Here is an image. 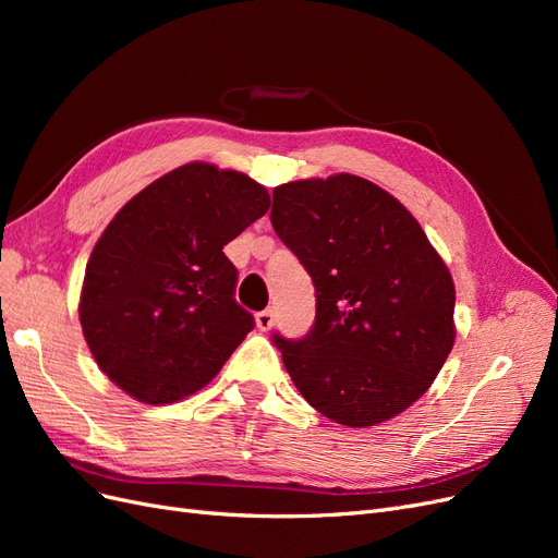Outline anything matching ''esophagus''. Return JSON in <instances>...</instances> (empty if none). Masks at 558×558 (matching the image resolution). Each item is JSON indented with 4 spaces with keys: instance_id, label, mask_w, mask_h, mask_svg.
Listing matches in <instances>:
<instances>
[{
    "instance_id": "obj_1",
    "label": "esophagus",
    "mask_w": 558,
    "mask_h": 558,
    "mask_svg": "<svg viewBox=\"0 0 558 558\" xmlns=\"http://www.w3.org/2000/svg\"><path fill=\"white\" fill-rule=\"evenodd\" d=\"M256 326H258L263 332L272 328V326H275V314H272V310L258 312V314H256Z\"/></svg>"
}]
</instances>
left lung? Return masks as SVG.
<instances>
[{"instance_id": "1", "label": "left lung", "mask_w": 558, "mask_h": 558, "mask_svg": "<svg viewBox=\"0 0 558 558\" xmlns=\"http://www.w3.org/2000/svg\"><path fill=\"white\" fill-rule=\"evenodd\" d=\"M269 221L316 289L312 330L275 335L302 398L351 428L408 410L456 337L453 281L416 218L373 181L335 174L277 185Z\"/></svg>"}]
</instances>
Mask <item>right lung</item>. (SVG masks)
<instances>
[{
  "mask_svg": "<svg viewBox=\"0 0 558 558\" xmlns=\"http://www.w3.org/2000/svg\"><path fill=\"white\" fill-rule=\"evenodd\" d=\"M269 209L265 185L189 162L113 216L83 277L78 318L99 369L146 404L207 386L253 330L223 246Z\"/></svg>",
  "mask_w": 558,
  "mask_h": 558,
  "instance_id": "1",
  "label": "right lung"
}]
</instances>
